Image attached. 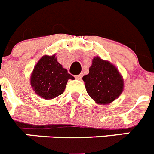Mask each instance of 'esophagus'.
<instances>
[{"mask_svg":"<svg viewBox=\"0 0 154 154\" xmlns=\"http://www.w3.org/2000/svg\"><path fill=\"white\" fill-rule=\"evenodd\" d=\"M82 78V74L78 75L75 76V79H78V80H81Z\"/></svg>","mask_w":154,"mask_h":154,"instance_id":"1","label":"esophagus"}]
</instances>
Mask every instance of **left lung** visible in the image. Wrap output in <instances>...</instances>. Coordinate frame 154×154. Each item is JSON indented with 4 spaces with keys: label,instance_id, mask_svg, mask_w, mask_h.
<instances>
[{
    "label": "left lung",
    "instance_id": "obj_1",
    "mask_svg": "<svg viewBox=\"0 0 154 154\" xmlns=\"http://www.w3.org/2000/svg\"><path fill=\"white\" fill-rule=\"evenodd\" d=\"M82 80L89 96L98 104H109L123 90V79L116 67L99 56L92 59L89 73Z\"/></svg>",
    "mask_w": 154,
    "mask_h": 154
}]
</instances>
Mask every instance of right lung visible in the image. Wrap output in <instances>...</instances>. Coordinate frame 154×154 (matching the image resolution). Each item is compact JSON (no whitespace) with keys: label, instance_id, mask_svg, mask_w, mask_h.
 Wrapping results in <instances>:
<instances>
[{"label":"right lung","instance_id":"1","mask_svg":"<svg viewBox=\"0 0 154 154\" xmlns=\"http://www.w3.org/2000/svg\"><path fill=\"white\" fill-rule=\"evenodd\" d=\"M74 79L58 63L55 55H44L31 73V85L40 97L51 99L63 93L68 80Z\"/></svg>","mask_w":154,"mask_h":154}]
</instances>
